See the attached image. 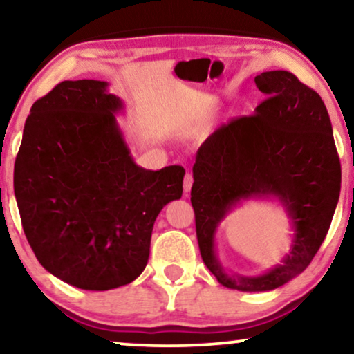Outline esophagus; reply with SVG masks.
<instances>
[{
  "label": "esophagus",
  "mask_w": 354,
  "mask_h": 354,
  "mask_svg": "<svg viewBox=\"0 0 354 354\" xmlns=\"http://www.w3.org/2000/svg\"><path fill=\"white\" fill-rule=\"evenodd\" d=\"M192 185H193V176L192 174H185V177H183V192H185L187 195L190 193Z\"/></svg>",
  "instance_id": "34e87169"
}]
</instances>
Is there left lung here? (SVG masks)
<instances>
[{
    "label": "left lung",
    "mask_w": 354,
    "mask_h": 354,
    "mask_svg": "<svg viewBox=\"0 0 354 354\" xmlns=\"http://www.w3.org/2000/svg\"><path fill=\"white\" fill-rule=\"evenodd\" d=\"M268 96L254 114L232 119L206 138L193 164L192 206L206 268L240 292H269L308 268L321 248L340 196L342 167L327 108L287 71L254 77ZM275 196L292 219L290 253L268 273L229 274L215 254L216 225L250 197Z\"/></svg>",
    "instance_id": "left-lung-1"
}]
</instances>
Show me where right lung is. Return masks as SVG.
Returning a JSON list of instances; mask_svg holds the SVG:
<instances>
[{
	"instance_id": "obj_1",
	"label": "right lung",
	"mask_w": 354,
	"mask_h": 354,
	"mask_svg": "<svg viewBox=\"0 0 354 354\" xmlns=\"http://www.w3.org/2000/svg\"><path fill=\"white\" fill-rule=\"evenodd\" d=\"M101 80H64L37 100L14 164V195L37 259L84 290L133 282L147 268L154 221L182 196L185 169L133 162Z\"/></svg>"
}]
</instances>
